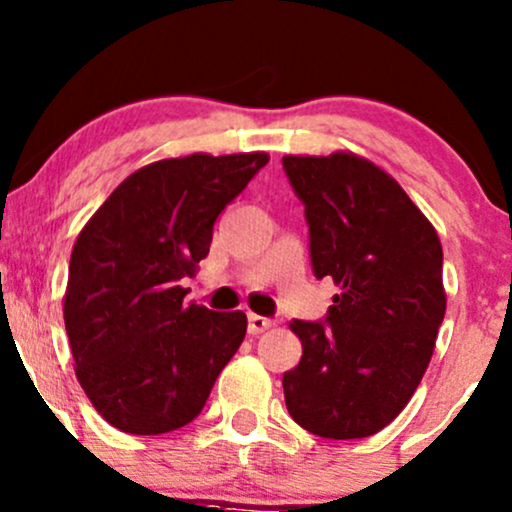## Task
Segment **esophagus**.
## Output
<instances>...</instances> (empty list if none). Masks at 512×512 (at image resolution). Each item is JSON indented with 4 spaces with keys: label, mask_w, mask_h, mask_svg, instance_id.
Returning a JSON list of instances; mask_svg holds the SVG:
<instances>
[{
    "label": "esophagus",
    "mask_w": 512,
    "mask_h": 512,
    "mask_svg": "<svg viewBox=\"0 0 512 512\" xmlns=\"http://www.w3.org/2000/svg\"><path fill=\"white\" fill-rule=\"evenodd\" d=\"M274 325V320H269L265 316H257V313H250L247 316V328H250L252 335H260L265 333V330H269Z\"/></svg>",
    "instance_id": "34e87169"
}]
</instances>
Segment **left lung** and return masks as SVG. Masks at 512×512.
I'll return each instance as SVG.
<instances>
[{"instance_id": "obj_1", "label": "left lung", "mask_w": 512, "mask_h": 512, "mask_svg": "<svg viewBox=\"0 0 512 512\" xmlns=\"http://www.w3.org/2000/svg\"><path fill=\"white\" fill-rule=\"evenodd\" d=\"M308 223L318 279L333 277L323 320H291L303 355L284 401L303 430L359 440L406 408L445 318L442 245L396 179L357 155L282 157Z\"/></svg>"}]
</instances>
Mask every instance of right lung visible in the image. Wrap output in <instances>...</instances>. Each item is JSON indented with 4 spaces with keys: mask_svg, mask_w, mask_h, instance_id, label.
Segmentation results:
<instances>
[{
    "mask_svg": "<svg viewBox=\"0 0 512 512\" xmlns=\"http://www.w3.org/2000/svg\"><path fill=\"white\" fill-rule=\"evenodd\" d=\"M269 162L187 155L133 172L72 247L65 330L75 372L106 423L162 435L192 423L245 338L243 311L184 303L213 223Z\"/></svg>",
    "mask_w": 512,
    "mask_h": 512,
    "instance_id": "add662e5",
    "label": "right lung"
}]
</instances>
